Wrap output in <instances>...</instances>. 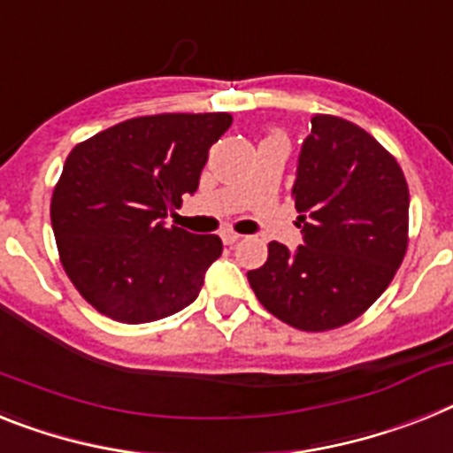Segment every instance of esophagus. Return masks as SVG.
<instances>
[{
    "instance_id": "esophagus-1",
    "label": "esophagus",
    "mask_w": 453,
    "mask_h": 453,
    "mask_svg": "<svg viewBox=\"0 0 453 453\" xmlns=\"http://www.w3.org/2000/svg\"><path fill=\"white\" fill-rule=\"evenodd\" d=\"M241 238H242V235L241 234H235V231H224V234H222V242H224V245H235V242H238V241H241Z\"/></svg>"
}]
</instances>
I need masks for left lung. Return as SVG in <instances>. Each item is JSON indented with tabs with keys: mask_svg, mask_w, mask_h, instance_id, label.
Segmentation results:
<instances>
[{
	"mask_svg": "<svg viewBox=\"0 0 453 453\" xmlns=\"http://www.w3.org/2000/svg\"><path fill=\"white\" fill-rule=\"evenodd\" d=\"M293 201L304 245L273 241L247 280L270 314L304 332L359 319L408 250L411 195L403 169L378 139L332 114L311 116Z\"/></svg>",
	"mask_w": 453,
	"mask_h": 453,
	"instance_id": "1",
	"label": "left lung"
}]
</instances>
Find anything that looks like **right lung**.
Wrapping results in <instances>:
<instances>
[{
    "label": "right lung",
    "mask_w": 453,
    "mask_h": 453,
    "mask_svg": "<svg viewBox=\"0 0 453 453\" xmlns=\"http://www.w3.org/2000/svg\"><path fill=\"white\" fill-rule=\"evenodd\" d=\"M231 121L226 111L137 116L68 153L50 218L61 265L96 311L134 326L195 303L222 241L162 218L199 188Z\"/></svg>",
    "instance_id": "obj_1"
}]
</instances>
